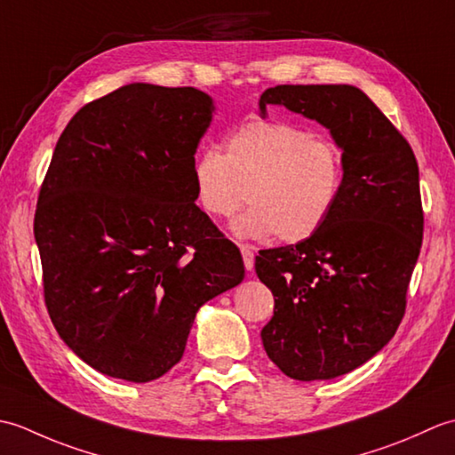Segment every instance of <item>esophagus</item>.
Wrapping results in <instances>:
<instances>
[{
  "label": "esophagus",
  "mask_w": 455,
  "mask_h": 455,
  "mask_svg": "<svg viewBox=\"0 0 455 455\" xmlns=\"http://www.w3.org/2000/svg\"><path fill=\"white\" fill-rule=\"evenodd\" d=\"M240 252H243L244 267L248 269V272H252V269H254V250H252V246L243 244V246H240Z\"/></svg>",
  "instance_id": "34e87169"
}]
</instances>
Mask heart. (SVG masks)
Segmentation results:
<instances>
[{"label": "heart", "instance_id": "1", "mask_svg": "<svg viewBox=\"0 0 455 455\" xmlns=\"http://www.w3.org/2000/svg\"><path fill=\"white\" fill-rule=\"evenodd\" d=\"M193 188L201 209L228 217L252 207L230 228L240 238L277 235L295 244L316 235L344 188L342 150L332 140L283 119H252L225 139V156L203 150L193 160Z\"/></svg>", "mask_w": 455, "mask_h": 455}]
</instances>
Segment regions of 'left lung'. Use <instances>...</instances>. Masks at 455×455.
<instances>
[{
	"label": "left lung",
	"instance_id": "1",
	"mask_svg": "<svg viewBox=\"0 0 455 455\" xmlns=\"http://www.w3.org/2000/svg\"><path fill=\"white\" fill-rule=\"evenodd\" d=\"M267 105L321 123L344 158V188L316 235L262 250L256 274L274 293L264 350L299 381L355 370L397 332L422 244L419 164L411 144L347 84L275 85Z\"/></svg>",
	"mask_w": 455,
	"mask_h": 455
}]
</instances>
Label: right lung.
<instances>
[{
	"label": "right lung",
	"mask_w": 455,
	"mask_h": 455,
	"mask_svg": "<svg viewBox=\"0 0 455 455\" xmlns=\"http://www.w3.org/2000/svg\"><path fill=\"white\" fill-rule=\"evenodd\" d=\"M212 113L205 92L137 82L85 105L56 142L35 212L44 303L105 375L158 379L199 307L244 279L240 250L196 205Z\"/></svg>",
	"instance_id": "right-lung-1"
}]
</instances>
